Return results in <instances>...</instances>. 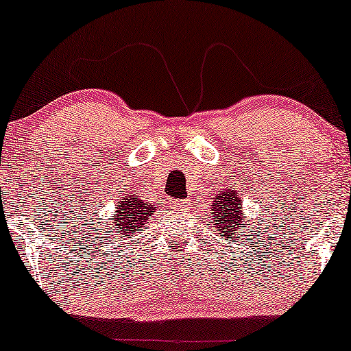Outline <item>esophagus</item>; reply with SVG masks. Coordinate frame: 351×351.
<instances>
[{
	"label": "esophagus",
	"instance_id": "esophagus-1",
	"mask_svg": "<svg viewBox=\"0 0 351 351\" xmlns=\"http://www.w3.org/2000/svg\"><path fill=\"white\" fill-rule=\"evenodd\" d=\"M177 208L180 210H185V208H190V200H182V202H177Z\"/></svg>",
	"mask_w": 351,
	"mask_h": 351
}]
</instances>
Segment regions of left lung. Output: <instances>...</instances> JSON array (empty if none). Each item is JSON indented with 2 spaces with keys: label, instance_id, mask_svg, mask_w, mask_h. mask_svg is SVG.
Wrapping results in <instances>:
<instances>
[{
  "label": "left lung",
  "instance_id": "obj_1",
  "mask_svg": "<svg viewBox=\"0 0 351 351\" xmlns=\"http://www.w3.org/2000/svg\"><path fill=\"white\" fill-rule=\"evenodd\" d=\"M210 215L215 224V232L221 239H231V242H236L239 232L244 231L242 224L245 223V219L244 210H242V195L231 187L215 193Z\"/></svg>",
  "mask_w": 351,
  "mask_h": 351
}]
</instances>
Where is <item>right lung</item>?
Returning a JSON list of instances; mask_svg holds the SVG:
<instances>
[{"label":"right lung","mask_w":351,"mask_h":351,"mask_svg":"<svg viewBox=\"0 0 351 351\" xmlns=\"http://www.w3.org/2000/svg\"><path fill=\"white\" fill-rule=\"evenodd\" d=\"M156 205L146 203L136 193H127L117 202L114 210V224L110 232H115L117 239H125L130 234H135L140 228H145L146 223L153 218Z\"/></svg>","instance_id":"right-lung-1"}]
</instances>
